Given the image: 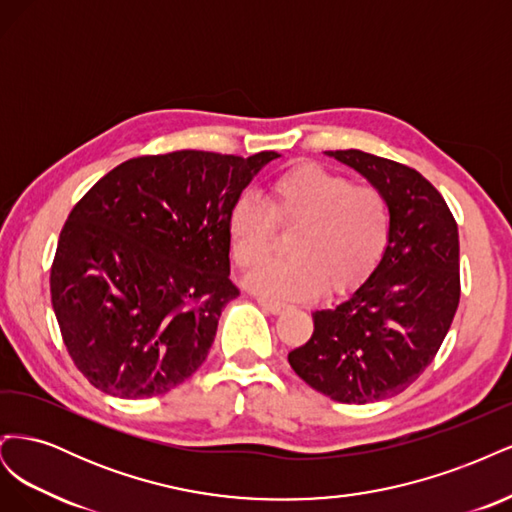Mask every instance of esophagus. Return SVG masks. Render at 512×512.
<instances>
[{"label": "esophagus", "instance_id": "1", "mask_svg": "<svg viewBox=\"0 0 512 512\" xmlns=\"http://www.w3.org/2000/svg\"><path fill=\"white\" fill-rule=\"evenodd\" d=\"M258 305L262 307V309H267V312H271V314H282L284 309L288 307L286 303H280V301H273V299H258Z\"/></svg>", "mask_w": 512, "mask_h": 512}]
</instances>
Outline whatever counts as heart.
<instances>
[{
  "mask_svg": "<svg viewBox=\"0 0 512 512\" xmlns=\"http://www.w3.org/2000/svg\"><path fill=\"white\" fill-rule=\"evenodd\" d=\"M277 228L294 226L286 260L260 271L250 288L269 297H312L324 286L342 294L359 286L380 262L391 239V207L371 185H352L344 175L316 164L294 166L277 177L267 205L241 196L230 209L232 258L245 273L271 258Z\"/></svg>",
  "mask_w": 512,
  "mask_h": 512,
  "instance_id": "b5f03b06",
  "label": "heart"
}]
</instances>
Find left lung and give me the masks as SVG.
<instances>
[{"mask_svg":"<svg viewBox=\"0 0 512 512\" xmlns=\"http://www.w3.org/2000/svg\"><path fill=\"white\" fill-rule=\"evenodd\" d=\"M378 188L391 239L348 299L314 312V333L288 354L301 380L339 404L389 399L438 354L459 305V232L442 194L418 170L359 149L327 151Z\"/></svg>","mask_w":512,"mask_h":512,"instance_id":"left-lung-1","label":"left lung"}]
</instances>
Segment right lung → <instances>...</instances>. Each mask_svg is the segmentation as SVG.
Instances as JSON below:
<instances>
[{
    "mask_svg": "<svg viewBox=\"0 0 512 512\" xmlns=\"http://www.w3.org/2000/svg\"><path fill=\"white\" fill-rule=\"evenodd\" d=\"M280 158L183 149L104 175L70 211L51 301L76 369L106 395L147 399L207 359L230 282L228 218L258 170Z\"/></svg>",
    "mask_w": 512,
    "mask_h": 512,
    "instance_id": "add662e5",
    "label": "right lung"
}]
</instances>
